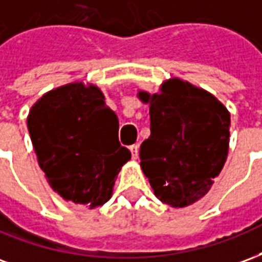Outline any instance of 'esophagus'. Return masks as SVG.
I'll use <instances>...</instances> for the list:
<instances>
[{"instance_id":"1","label":"esophagus","mask_w":262,"mask_h":262,"mask_svg":"<svg viewBox=\"0 0 262 262\" xmlns=\"http://www.w3.org/2000/svg\"><path fill=\"white\" fill-rule=\"evenodd\" d=\"M129 150H130L132 157H133V159H137V154H139V147H137L136 144H132V146H129Z\"/></svg>"}]
</instances>
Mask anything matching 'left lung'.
<instances>
[{
    "label": "left lung",
    "instance_id": "obj_1",
    "mask_svg": "<svg viewBox=\"0 0 262 262\" xmlns=\"http://www.w3.org/2000/svg\"><path fill=\"white\" fill-rule=\"evenodd\" d=\"M139 98L150 105V137L140 146L143 172L161 202L189 206L208 193L225 165L230 114L212 94L178 78Z\"/></svg>",
    "mask_w": 262,
    "mask_h": 262
}]
</instances>
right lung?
Here are the masks:
<instances>
[{"mask_svg":"<svg viewBox=\"0 0 262 262\" xmlns=\"http://www.w3.org/2000/svg\"><path fill=\"white\" fill-rule=\"evenodd\" d=\"M118 129V116L101 90L82 82L49 91L28 116L32 144L50 187L90 209L108 202L115 178L130 160Z\"/></svg>","mask_w":262,"mask_h":262,"instance_id":"add662e5","label":"right lung"}]
</instances>
